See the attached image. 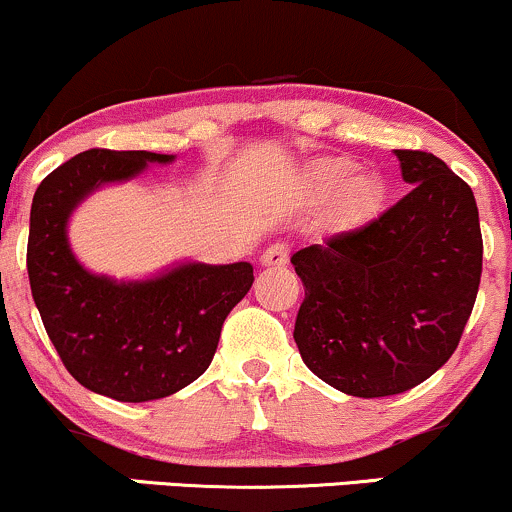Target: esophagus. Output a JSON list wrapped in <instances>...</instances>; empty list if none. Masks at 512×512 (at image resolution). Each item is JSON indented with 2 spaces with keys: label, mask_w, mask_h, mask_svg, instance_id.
Here are the masks:
<instances>
[{
  "label": "esophagus",
  "mask_w": 512,
  "mask_h": 512,
  "mask_svg": "<svg viewBox=\"0 0 512 512\" xmlns=\"http://www.w3.org/2000/svg\"><path fill=\"white\" fill-rule=\"evenodd\" d=\"M289 245L286 243H272L267 250L262 252V264L264 267H286V262H289Z\"/></svg>",
  "instance_id": "esophagus-1"
}]
</instances>
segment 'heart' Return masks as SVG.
Segmentation results:
<instances>
[{
  "label": "heart",
  "instance_id": "obj_1",
  "mask_svg": "<svg viewBox=\"0 0 512 512\" xmlns=\"http://www.w3.org/2000/svg\"><path fill=\"white\" fill-rule=\"evenodd\" d=\"M358 163L346 156H325L310 163L308 190L315 197H334L332 216L339 226L358 228L380 216L387 199V182L378 173H356Z\"/></svg>",
  "mask_w": 512,
  "mask_h": 512
}]
</instances>
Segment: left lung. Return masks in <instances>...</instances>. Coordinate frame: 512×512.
Masks as SVG:
<instances>
[{
	"label": "left lung",
	"mask_w": 512,
	"mask_h": 512,
	"mask_svg": "<svg viewBox=\"0 0 512 512\" xmlns=\"http://www.w3.org/2000/svg\"><path fill=\"white\" fill-rule=\"evenodd\" d=\"M395 156L407 197L291 257L305 286L293 330L303 363L363 399L407 392L448 363L481 279L472 187L426 151Z\"/></svg>",
	"instance_id": "1"
}]
</instances>
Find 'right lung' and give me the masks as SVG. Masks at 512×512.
Instances as JSON below:
<instances>
[{
	"mask_svg": "<svg viewBox=\"0 0 512 512\" xmlns=\"http://www.w3.org/2000/svg\"><path fill=\"white\" fill-rule=\"evenodd\" d=\"M175 156L91 149L38 185L28 233V279L50 342L86 390L117 402L173 395L209 368L228 313L250 291L252 264L178 262L149 279L117 281L76 260L67 226L103 185Z\"/></svg>",
	"mask_w": 512,
	"mask_h": 512,
	"instance_id": "1",
	"label": "right lung"
}]
</instances>
